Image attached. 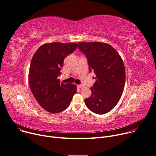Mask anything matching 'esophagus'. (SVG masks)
<instances>
[{
  "instance_id": "obj_1",
  "label": "esophagus",
  "mask_w": 156,
  "mask_h": 156,
  "mask_svg": "<svg viewBox=\"0 0 156 156\" xmlns=\"http://www.w3.org/2000/svg\"><path fill=\"white\" fill-rule=\"evenodd\" d=\"M77 87H78V88H82V87H83V85H82V84H79V85H77Z\"/></svg>"
}]
</instances>
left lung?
<instances>
[{"label": "left lung", "mask_w": 156, "mask_h": 156, "mask_svg": "<svg viewBox=\"0 0 156 156\" xmlns=\"http://www.w3.org/2000/svg\"><path fill=\"white\" fill-rule=\"evenodd\" d=\"M87 59L90 72L95 75L92 95L85 99L87 107L102 115L111 111L119 101L125 83V69L122 58L110 44L100 42L78 43Z\"/></svg>", "instance_id": "left-lung-1"}]
</instances>
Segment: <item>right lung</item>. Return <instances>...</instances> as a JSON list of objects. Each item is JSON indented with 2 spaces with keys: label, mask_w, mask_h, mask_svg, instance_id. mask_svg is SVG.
<instances>
[{
  "label": "right lung",
  "mask_w": 156,
  "mask_h": 156,
  "mask_svg": "<svg viewBox=\"0 0 156 156\" xmlns=\"http://www.w3.org/2000/svg\"><path fill=\"white\" fill-rule=\"evenodd\" d=\"M77 46L74 43H46L32 58L28 74L30 88L40 105L50 113L66 110L77 92L76 85L61 83L58 77L64 59Z\"/></svg>",
  "instance_id": "1"
}]
</instances>
